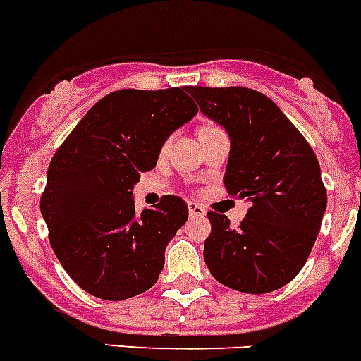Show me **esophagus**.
<instances>
[{
    "mask_svg": "<svg viewBox=\"0 0 361 361\" xmlns=\"http://www.w3.org/2000/svg\"><path fill=\"white\" fill-rule=\"evenodd\" d=\"M187 207H189V214L192 218H204L205 214H207V211H205V209L202 207L200 204H195V202H189V204H187Z\"/></svg>",
    "mask_w": 361,
    "mask_h": 361,
    "instance_id": "esophagus-1",
    "label": "esophagus"
}]
</instances>
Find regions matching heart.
<instances>
[{
    "label": "heart",
    "instance_id": "obj_1",
    "mask_svg": "<svg viewBox=\"0 0 361 361\" xmlns=\"http://www.w3.org/2000/svg\"><path fill=\"white\" fill-rule=\"evenodd\" d=\"M204 128H207V126H204Z\"/></svg>",
    "mask_w": 361,
    "mask_h": 361
}]
</instances>
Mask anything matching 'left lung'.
<instances>
[{"label": "left lung", "instance_id": "obj_1", "mask_svg": "<svg viewBox=\"0 0 361 361\" xmlns=\"http://www.w3.org/2000/svg\"><path fill=\"white\" fill-rule=\"evenodd\" d=\"M200 111L231 139L227 192L250 202L237 229L209 211L204 244L209 271L227 288L268 293L307 262L326 209L316 154L271 99L250 87L190 86Z\"/></svg>", "mask_w": 361, "mask_h": 361}]
</instances>
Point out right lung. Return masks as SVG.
Listing matches in <instances>:
<instances>
[{
    "instance_id": "add662e5",
    "label": "right lung",
    "mask_w": 361,
    "mask_h": 361,
    "mask_svg": "<svg viewBox=\"0 0 361 361\" xmlns=\"http://www.w3.org/2000/svg\"><path fill=\"white\" fill-rule=\"evenodd\" d=\"M183 87L119 90L97 102L51 159L40 211L54 255L95 298L123 301L156 284L189 218L178 196L135 213L132 189L172 132L196 114Z\"/></svg>"
}]
</instances>
